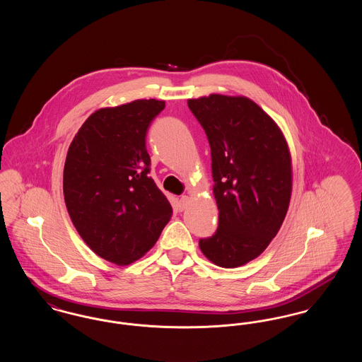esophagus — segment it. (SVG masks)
<instances>
[{
    "label": "esophagus",
    "mask_w": 362,
    "mask_h": 362,
    "mask_svg": "<svg viewBox=\"0 0 362 362\" xmlns=\"http://www.w3.org/2000/svg\"><path fill=\"white\" fill-rule=\"evenodd\" d=\"M189 198L187 195H183L179 201V211H183L186 207L189 206Z\"/></svg>",
    "instance_id": "obj_1"
}]
</instances>
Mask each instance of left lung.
I'll use <instances>...</instances> for the list:
<instances>
[{
    "label": "left lung",
    "mask_w": 362,
    "mask_h": 362,
    "mask_svg": "<svg viewBox=\"0 0 362 362\" xmlns=\"http://www.w3.org/2000/svg\"><path fill=\"white\" fill-rule=\"evenodd\" d=\"M211 149L218 228L199 240L214 264L235 269L276 238L292 195V157L279 126L245 96L211 93L187 100Z\"/></svg>",
    "instance_id": "1"
}]
</instances>
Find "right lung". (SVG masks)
<instances>
[{
  "instance_id": "add662e5",
  "label": "right lung",
  "mask_w": 362,
  "mask_h": 362,
  "mask_svg": "<svg viewBox=\"0 0 362 362\" xmlns=\"http://www.w3.org/2000/svg\"><path fill=\"white\" fill-rule=\"evenodd\" d=\"M165 102L139 99L88 117L70 144L64 197L70 220L100 258L126 266L144 257L173 217L149 176L145 137Z\"/></svg>"
}]
</instances>
